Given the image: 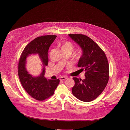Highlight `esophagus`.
<instances>
[{"instance_id": "obj_1", "label": "esophagus", "mask_w": 130, "mask_h": 130, "mask_svg": "<svg viewBox=\"0 0 130 130\" xmlns=\"http://www.w3.org/2000/svg\"><path fill=\"white\" fill-rule=\"evenodd\" d=\"M68 78V77L67 76H62V77H60V80H66V79H67Z\"/></svg>"}]
</instances>
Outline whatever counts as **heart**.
<instances>
[{
    "label": "heart",
    "instance_id": "obj_1",
    "mask_svg": "<svg viewBox=\"0 0 130 130\" xmlns=\"http://www.w3.org/2000/svg\"><path fill=\"white\" fill-rule=\"evenodd\" d=\"M61 48H62V50H70L72 51L73 45L70 42L67 41L63 43Z\"/></svg>",
    "mask_w": 130,
    "mask_h": 130
}]
</instances>
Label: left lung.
<instances>
[{
	"label": "left lung",
	"instance_id": "8db88e82",
	"mask_svg": "<svg viewBox=\"0 0 130 130\" xmlns=\"http://www.w3.org/2000/svg\"><path fill=\"white\" fill-rule=\"evenodd\" d=\"M69 36L82 50L77 66L86 71L85 79L73 77L75 85L72 88V93L83 102L92 101L103 92L108 84L109 66L107 58L103 51L91 38L80 34Z\"/></svg>",
	"mask_w": 130,
	"mask_h": 130
}]
</instances>
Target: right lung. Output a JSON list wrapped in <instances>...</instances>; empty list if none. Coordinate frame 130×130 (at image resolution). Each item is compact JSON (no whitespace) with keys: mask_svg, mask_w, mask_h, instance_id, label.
Instances as JSON below:
<instances>
[{"mask_svg":"<svg viewBox=\"0 0 130 130\" xmlns=\"http://www.w3.org/2000/svg\"><path fill=\"white\" fill-rule=\"evenodd\" d=\"M56 37L55 35H47L36 38L25 46L19 59L18 74L20 83L25 91L38 101L52 96L59 83V79H47L44 77L45 67L48 62V49ZM31 55L38 56L42 63L41 72L38 74L26 69L27 57Z\"/></svg>","mask_w":130,"mask_h":130,"instance_id":"add662e5","label":"right lung"}]
</instances>
